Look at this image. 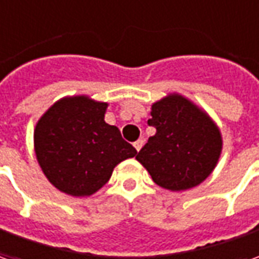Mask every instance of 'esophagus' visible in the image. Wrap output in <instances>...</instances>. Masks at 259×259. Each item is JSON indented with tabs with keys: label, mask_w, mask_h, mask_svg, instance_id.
Returning a JSON list of instances; mask_svg holds the SVG:
<instances>
[{
	"label": "esophagus",
	"mask_w": 259,
	"mask_h": 259,
	"mask_svg": "<svg viewBox=\"0 0 259 259\" xmlns=\"http://www.w3.org/2000/svg\"><path fill=\"white\" fill-rule=\"evenodd\" d=\"M143 144H144V140H143V139H139L137 142H135L133 146H135V148L137 150V151H140V148L143 147Z\"/></svg>",
	"instance_id": "1"
}]
</instances>
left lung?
Masks as SVG:
<instances>
[{
  "instance_id": "8db88e82",
  "label": "left lung",
  "mask_w": 259,
  "mask_h": 259,
  "mask_svg": "<svg viewBox=\"0 0 259 259\" xmlns=\"http://www.w3.org/2000/svg\"><path fill=\"white\" fill-rule=\"evenodd\" d=\"M155 135L148 139L136 160L155 184L168 191H185L209 177L222 153V135L209 115L178 94L151 106Z\"/></svg>"
}]
</instances>
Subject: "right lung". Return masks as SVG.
Wrapping results in <instances>:
<instances>
[{"label":"right lung","instance_id":"obj_1","mask_svg":"<svg viewBox=\"0 0 259 259\" xmlns=\"http://www.w3.org/2000/svg\"><path fill=\"white\" fill-rule=\"evenodd\" d=\"M108 104L85 95L52 105L35 127V153L41 171L59 191L90 196L109 181L120 161L137 154L120 130L105 122Z\"/></svg>","mask_w":259,"mask_h":259}]
</instances>
